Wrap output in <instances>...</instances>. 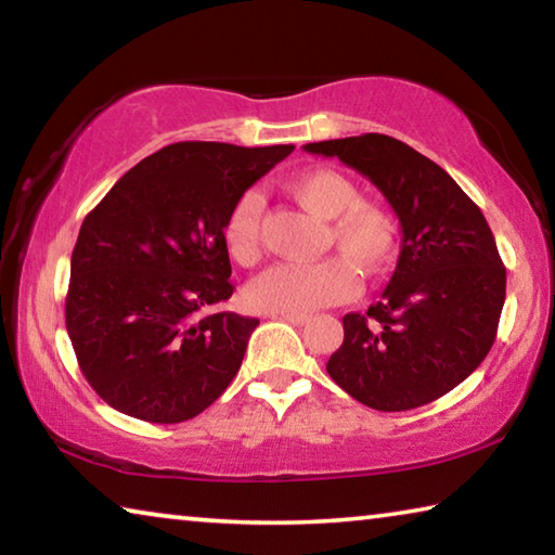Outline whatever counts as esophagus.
<instances>
[{"mask_svg": "<svg viewBox=\"0 0 555 555\" xmlns=\"http://www.w3.org/2000/svg\"><path fill=\"white\" fill-rule=\"evenodd\" d=\"M276 318H281V321H286L291 325H306L308 321H311V315H306V313H276Z\"/></svg>", "mask_w": 555, "mask_h": 555, "instance_id": "esophagus-1", "label": "esophagus"}]
</instances>
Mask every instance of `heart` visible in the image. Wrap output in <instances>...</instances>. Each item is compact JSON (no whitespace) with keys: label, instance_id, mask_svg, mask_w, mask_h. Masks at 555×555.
I'll list each match as a JSON object with an SVG mask.
<instances>
[{"label":"heart","instance_id":"obj_1","mask_svg":"<svg viewBox=\"0 0 555 555\" xmlns=\"http://www.w3.org/2000/svg\"><path fill=\"white\" fill-rule=\"evenodd\" d=\"M288 193L306 210L331 220L327 244L341 257H327L315 264H276L247 286V300L267 313H311L350 298L357 288L354 270L374 276L389 267L397 255L399 224L389 210L362 203L357 185L331 168H313L286 183ZM264 198L259 191L242 193L224 220L222 237L237 264L259 259V230Z\"/></svg>","mask_w":555,"mask_h":555}]
</instances>
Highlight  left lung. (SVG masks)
<instances>
[{
    "mask_svg": "<svg viewBox=\"0 0 555 555\" xmlns=\"http://www.w3.org/2000/svg\"><path fill=\"white\" fill-rule=\"evenodd\" d=\"M337 156L379 188L401 224L389 286L367 313L343 318L327 374L377 411L424 406L467 379L500 325L506 269L482 210L443 168L387 134L304 146Z\"/></svg>",
    "mask_w": 555,
    "mask_h": 555,
    "instance_id": "obj_1",
    "label": "left lung"
}]
</instances>
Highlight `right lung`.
Instances as JSON below:
<instances>
[{"instance_id":"1","label":"right lung","mask_w":555,"mask_h":555,"mask_svg":"<svg viewBox=\"0 0 555 555\" xmlns=\"http://www.w3.org/2000/svg\"><path fill=\"white\" fill-rule=\"evenodd\" d=\"M291 144L178 142L112 185L75 242L65 327L90 387L152 424L198 416L237 374L257 318L232 296L222 228Z\"/></svg>"}]
</instances>
